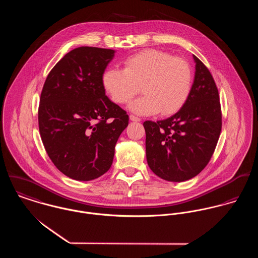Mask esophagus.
<instances>
[{"instance_id": "obj_1", "label": "esophagus", "mask_w": 258, "mask_h": 258, "mask_svg": "<svg viewBox=\"0 0 258 258\" xmlns=\"http://www.w3.org/2000/svg\"><path fill=\"white\" fill-rule=\"evenodd\" d=\"M129 118H130L131 121H135V122H140L141 121V118H139V117H137L135 115H132V114L129 116Z\"/></svg>"}]
</instances>
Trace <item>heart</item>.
I'll use <instances>...</instances> for the list:
<instances>
[{
  "label": "heart",
  "mask_w": 258,
  "mask_h": 258,
  "mask_svg": "<svg viewBox=\"0 0 258 258\" xmlns=\"http://www.w3.org/2000/svg\"><path fill=\"white\" fill-rule=\"evenodd\" d=\"M102 83L118 104L127 103L141 89L143 96L133 100L129 109L150 115L175 113L186 101L192 84L189 63L182 57L149 48L124 60V70L109 68L102 75Z\"/></svg>",
  "instance_id": "1"
}]
</instances>
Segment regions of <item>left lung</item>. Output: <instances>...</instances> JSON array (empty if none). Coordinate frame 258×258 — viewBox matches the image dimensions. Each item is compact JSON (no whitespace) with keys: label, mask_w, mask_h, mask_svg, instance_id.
<instances>
[{"label":"left lung","mask_w":258,"mask_h":258,"mask_svg":"<svg viewBox=\"0 0 258 258\" xmlns=\"http://www.w3.org/2000/svg\"><path fill=\"white\" fill-rule=\"evenodd\" d=\"M195 79L182 108L173 116L145 121L150 169L169 182H184L210 162L221 131L219 90L208 68L194 55Z\"/></svg>","instance_id":"8db88e82"}]
</instances>
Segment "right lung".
<instances>
[{"label": "right lung", "mask_w": 258, "mask_h": 258, "mask_svg": "<svg viewBox=\"0 0 258 258\" xmlns=\"http://www.w3.org/2000/svg\"><path fill=\"white\" fill-rule=\"evenodd\" d=\"M115 50L80 46L68 52L43 84L38 128L54 166L76 181L110 169L117 140L128 126L126 111L105 95L102 75Z\"/></svg>", "instance_id": "add662e5"}]
</instances>
